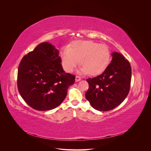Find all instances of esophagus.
<instances>
[{"label":"esophagus","instance_id":"1","mask_svg":"<svg viewBox=\"0 0 151 151\" xmlns=\"http://www.w3.org/2000/svg\"><path fill=\"white\" fill-rule=\"evenodd\" d=\"M81 78L79 77V76H76V77H75V81L76 82H78V81H81Z\"/></svg>","mask_w":151,"mask_h":151}]
</instances>
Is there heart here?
Here are the masks:
<instances>
[{
    "instance_id": "1",
    "label": "heart",
    "mask_w": 151,
    "mask_h": 151,
    "mask_svg": "<svg viewBox=\"0 0 151 151\" xmlns=\"http://www.w3.org/2000/svg\"><path fill=\"white\" fill-rule=\"evenodd\" d=\"M109 47L91 40L76 41L70 48L61 52L62 65L67 72H72L79 64L82 66L78 73L96 75L103 72L111 61Z\"/></svg>"
}]
</instances>
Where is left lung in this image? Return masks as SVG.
I'll return each mask as SVG.
<instances>
[{
	"mask_svg": "<svg viewBox=\"0 0 151 151\" xmlns=\"http://www.w3.org/2000/svg\"><path fill=\"white\" fill-rule=\"evenodd\" d=\"M111 63L100 75L87 79L89 88L85 97L94 109L110 111L120 104L130 88L132 68L120 53L113 52Z\"/></svg>",
	"mask_w": 151,
	"mask_h": 151,
	"instance_id": "left-lung-1",
	"label": "left lung"
}]
</instances>
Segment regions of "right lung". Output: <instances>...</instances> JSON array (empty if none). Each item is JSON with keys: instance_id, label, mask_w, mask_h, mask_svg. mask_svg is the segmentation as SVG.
<instances>
[{"instance_id": "1", "label": "right lung", "mask_w": 151, "mask_h": 151, "mask_svg": "<svg viewBox=\"0 0 151 151\" xmlns=\"http://www.w3.org/2000/svg\"><path fill=\"white\" fill-rule=\"evenodd\" d=\"M59 51L49 42H42L21 60L17 86L24 100L37 111L58 106L66 98L75 76L66 73Z\"/></svg>"}]
</instances>
